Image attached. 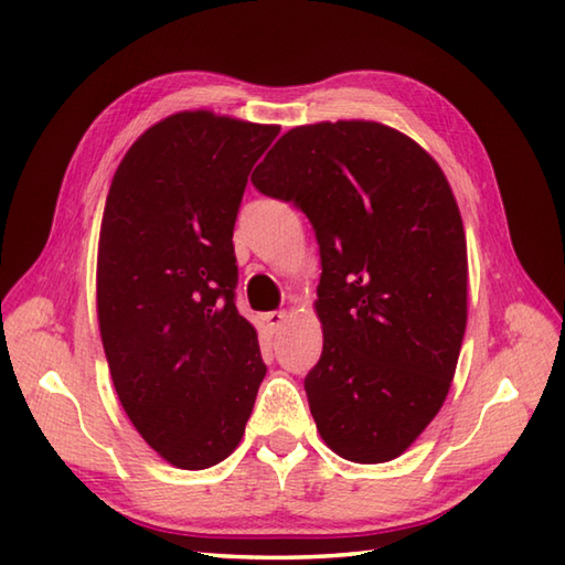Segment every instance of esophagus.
I'll use <instances>...</instances> for the list:
<instances>
[{
    "label": "esophagus",
    "mask_w": 565,
    "mask_h": 565,
    "mask_svg": "<svg viewBox=\"0 0 565 565\" xmlns=\"http://www.w3.org/2000/svg\"><path fill=\"white\" fill-rule=\"evenodd\" d=\"M286 318H289V316H286V310H271V313H264V316H262V320L267 322V330H269V332L279 330V328L284 326V322H286Z\"/></svg>",
    "instance_id": "obj_1"
}]
</instances>
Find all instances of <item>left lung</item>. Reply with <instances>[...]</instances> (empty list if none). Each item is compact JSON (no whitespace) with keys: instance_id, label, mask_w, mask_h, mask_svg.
Listing matches in <instances>:
<instances>
[{"instance_id":"8db88e82","label":"left lung","mask_w":565,"mask_h":565,"mask_svg":"<svg viewBox=\"0 0 565 565\" xmlns=\"http://www.w3.org/2000/svg\"><path fill=\"white\" fill-rule=\"evenodd\" d=\"M320 247L322 354L303 381L320 437L383 463L447 398L466 330V235L439 164L374 121L298 126L252 174Z\"/></svg>"}]
</instances>
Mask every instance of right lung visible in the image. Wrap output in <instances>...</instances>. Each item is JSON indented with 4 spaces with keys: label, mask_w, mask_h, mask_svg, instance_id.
Returning <instances> with one entry per match:
<instances>
[{
    "label": "right lung",
    "mask_w": 565,
    "mask_h": 565,
    "mask_svg": "<svg viewBox=\"0 0 565 565\" xmlns=\"http://www.w3.org/2000/svg\"><path fill=\"white\" fill-rule=\"evenodd\" d=\"M279 126L182 111L142 134L106 196L97 313L130 423L164 461H223L267 374L237 313L233 227L247 177Z\"/></svg>",
    "instance_id": "right-lung-1"
}]
</instances>
